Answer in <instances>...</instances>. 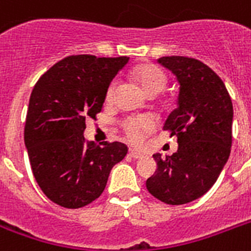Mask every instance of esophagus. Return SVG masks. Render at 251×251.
Wrapping results in <instances>:
<instances>
[{
	"label": "esophagus",
	"instance_id": "obj_1",
	"mask_svg": "<svg viewBox=\"0 0 251 251\" xmlns=\"http://www.w3.org/2000/svg\"><path fill=\"white\" fill-rule=\"evenodd\" d=\"M129 155L131 156V158H134V159H139V158H143V156H145L142 152H138V151L135 150H130Z\"/></svg>",
	"mask_w": 251,
	"mask_h": 251
}]
</instances>
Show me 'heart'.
<instances>
[{
  "label": "heart",
  "instance_id": "obj_1",
  "mask_svg": "<svg viewBox=\"0 0 251 251\" xmlns=\"http://www.w3.org/2000/svg\"><path fill=\"white\" fill-rule=\"evenodd\" d=\"M134 79L137 80V83L149 96L159 95L160 92H163L164 88L167 87V76L159 67L154 64H143L135 68ZM117 89L118 80H113L108 85V89L105 93V99L108 102L113 101ZM154 126H155V121L150 116H135V117H130L129 120H126L122 127H124L126 138L134 145H138L142 142L145 134L154 129Z\"/></svg>",
  "mask_w": 251,
  "mask_h": 251
}]
</instances>
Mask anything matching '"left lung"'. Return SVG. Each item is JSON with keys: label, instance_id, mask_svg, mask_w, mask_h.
Segmentation results:
<instances>
[{"label": "left lung", "instance_id": "left-lung-1", "mask_svg": "<svg viewBox=\"0 0 251 251\" xmlns=\"http://www.w3.org/2000/svg\"><path fill=\"white\" fill-rule=\"evenodd\" d=\"M158 63L176 76L177 108L163 129L177 137V151L154 154L156 171L146 181L154 198L181 205L206 194L225 167L232 147L233 104L213 70L185 56H163Z\"/></svg>", "mask_w": 251, "mask_h": 251}]
</instances>
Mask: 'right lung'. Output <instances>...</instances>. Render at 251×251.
Segmentation results:
<instances>
[{
    "mask_svg": "<svg viewBox=\"0 0 251 251\" xmlns=\"http://www.w3.org/2000/svg\"><path fill=\"white\" fill-rule=\"evenodd\" d=\"M127 56H68L42 75L28 101L25 146L43 194L64 208H81L99 198L113 166L127 154L121 142L84 139L85 120L96 118L108 85Z\"/></svg>",
    "mask_w": 251,
    "mask_h": 251,
    "instance_id": "add662e5",
    "label": "right lung"
}]
</instances>
